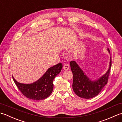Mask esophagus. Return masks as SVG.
Segmentation results:
<instances>
[{"label":"esophagus","instance_id":"1","mask_svg":"<svg viewBox=\"0 0 122 122\" xmlns=\"http://www.w3.org/2000/svg\"><path fill=\"white\" fill-rule=\"evenodd\" d=\"M69 68H70V66L68 64H64V66H63V70H68L69 69Z\"/></svg>","mask_w":122,"mask_h":122}]
</instances>
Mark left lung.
Wrapping results in <instances>:
<instances>
[{
    "label": "left lung",
    "instance_id": "left-lung-1",
    "mask_svg": "<svg viewBox=\"0 0 122 122\" xmlns=\"http://www.w3.org/2000/svg\"><path fill=\"white\" fill-rule=\"evenodd\" d=\"M107 51L110 53L108 48ZM70 64L73 76L72 87L74 93L78 97L86 99L94 97L99 94L103 87L107 84L112 66L111 57H110L109 68L107 72L99 79L93 81L85 74L76 61H71Z\"/></svg>",
    "mask_w": 122,
    "mask_h": 122
}]
</instances>
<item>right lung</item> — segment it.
<instances>
[{
    "mask_svg": "<svg viewBox=\"0 0 122 122\" xmlns=\"http://www.w3.org/2000/svg\"><path fill=\"white\" fill-rule=\"evenodd\" d=\"M62 68L61 63L50 67L42 77L31 84L21 83L13 76L12 78L18 89L25 97L33 100H42L49 97L52 92L53 80L61 72Z\"/></svg>",
    "mask_w": 122,
    "mask_h": 122,
    "instance_id": "right-lung-1",
    "label": "right lung"
}]
</instances>
